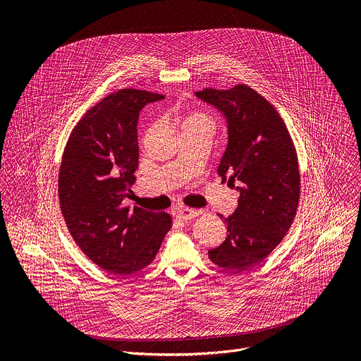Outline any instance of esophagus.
Wrapping results in <instances>:
<instances>
[{"mask_svg": "<svg viewBox=\"0 0 361 361\" xmlns=\"http://www.w3.org/2000/svg\"><path fill=\"white\" fill-rule=\"evenodd\" d=\"M200 214L198 210H192V209H185V207H178L173 212V216L176 219H180V220H191L194 217H197Z\"/></svg>", "mask_w": 361, "mask_h": 361, "instance_id": "esophagus-1", "label": "esophagus"}]
</instances>
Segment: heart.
Listing matches in <instances>:
<instances>
[{
    "label": "heart",
    "instance_id": "1",
    "mask_svg": "<svg viewBox=\"0 0 361 361\" xmlns=\"http://www.w3.org/2000/svg\"><path fill=\"white\" fill-rule=\"evenodd\" d=\"M190 123H209V120H207V117L202 116V114L192 113V114H188L184 118V124H190Z\"/></svg>",
    "mask_w": 361,
    "mask_h": 361
}]
</instances>
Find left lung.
Masks as SVG:
<instances>
[{"instance_id": "1", "label": "left lung", "mask_w": 361, "mask_h": 361, "mask_svg": "<svg viewBox=\"0 0 361 361\" xmlns=\"http://www.w3.org/2000/svg\"><path fill=\"white\" fill-rule=\"evenodd\" d=\"M195 97L227 120L228 144L217 171L240 191L235 212L220 214L228 234L209 257L220 267L244 271L263 262L291 227L300 200L297 152L274 106L248 85L204 88Z\"/></svg>"}]
</instances>
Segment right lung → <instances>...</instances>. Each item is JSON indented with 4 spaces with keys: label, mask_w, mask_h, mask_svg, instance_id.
I'll return each mask as SVG.
<instances>
[{
    "label": "right lung",
    "mask_w": 361,
    "mask_h": 361,
    "mask_svg": "<svg viewBox=\"0 0 361 361\" xmlns=\"http://www.w3.org/2000/svg\"><path fill=\"white\" fill-rule=\"evenodd\" d=\"M163 98L135 88L109 94L82 116L64 148L59 198L67 228L88 259L113 274L151 264L173 224L164 212L121 204L138 169L140 111Z\"/></svg>",
    "instance_id": "obj_1"
}]
</instances>
